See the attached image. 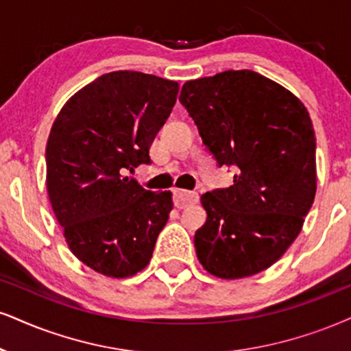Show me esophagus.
Wrapping results in <instances>:
<instances>
[{
  "label": "esophagus",
  "mask_w": 351,
  "mask_h": 351,
  "mask_svg": "<svg viewBox=\"0 0 351 351\" xmlns=\"http://www.w3.org/2000/svg\"><path fill=\"white\" fill-rule=\"evenodd\" d=\"M198 202L197 192H189V190H174V205L177 208H185V206L192 205Z\"/></svg>",
  "instance_id": "34e87169"
}]
</instances>
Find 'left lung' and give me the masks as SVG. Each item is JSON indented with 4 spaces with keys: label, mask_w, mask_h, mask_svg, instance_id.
<instances>
[{
    "label": "left lung",
    "mask_w": 351,
    "mask_h": 351,
    "mask_svg": "<svg viewBox=\"0 0 351 351\" xmlns=\"http://www.w3.org/2000/svg\"><path fill=\"white\" fill-rule=\"evenodd\" d=\"M179 101L234 184L202 195L197 257L218 278H244L278 261L315 197V136L295 94L250 70L187 81Z\"/></svg>",
    "instance_id": "1"
}]
</instances>
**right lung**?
<instances>
[{
  "label": "right lung",
  "instance_id": "add662e5",
  "mask_svg": "<svg viewBox=\"0 0 351 351\" xmlns=\"http://www.w3.org/2000/svg\"><path fill=\"white\" fill-rule=\"evenodd\" d=\"M177 94L176 81L112 71L56 115L45 149L51 208L71 252L99 274L136 275L166 226L172 193L151 192L123 174L151 164V143Z\"/></svg>",
  "mask_w": 351,
  "mask_h": 351
}]
</instances>
